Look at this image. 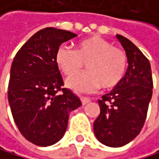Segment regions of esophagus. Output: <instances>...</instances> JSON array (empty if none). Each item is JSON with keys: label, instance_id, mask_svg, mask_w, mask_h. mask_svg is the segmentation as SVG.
Here are the masks:
<instances>
[{"label": "esophagus", "instance_id": "1", "mask_svg": "<svg viewBox=\"0 0 159 159\" xmlns=\"http://www.w3.org/2000/svg\"><path fill=\"white\" fill-rule=\"evenodd\" d=\"M80 99H81V102L83 105H85V104L90 102V99H89L88 97H80Z\"/></svg>", "mask_w": 159, "mask_h": 159}]
</instances>
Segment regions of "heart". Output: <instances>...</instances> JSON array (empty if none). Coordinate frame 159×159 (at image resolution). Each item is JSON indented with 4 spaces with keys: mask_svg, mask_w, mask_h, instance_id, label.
Instances as JSON below:
<instances>
[{
    "mask_svg": "<svg viewBox=\"0 0 159 159\" xmlns=\"http://www.w3.org/2000/svg\"><path fill=\"white\" fill-rule=\"evenodd\" d=\"M55 61L67 76L73 75L86 63L87 71L66 80V86L75 92H94L100 86L106 90L116 87L128 65L125 51L98 35L79 41L75 50L65 44L60 45L55 53Z\"/></svg>",
    "mask_w": 159,
    "mask_h": 159,
    "instance_id": "heart-1",
    "label": "heart"
}]
</instances>
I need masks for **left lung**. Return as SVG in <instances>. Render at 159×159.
I'll return each instance as SVG.
<instances>
[{"label":"left lung","instance_id":"8db88e82","mask_svg":"<svg viewBox=\"0 0 159 159\" xmlns=\"http://www.w3.org/2000/svg\"><path fill=\"white\" fill-rule=\"evenodd\" d=\"M116 36L126 51L129 66L122 81L98 101L100 115L93 126L97 139L111 148L126 145L139 134L153 87L148 59L128 38Z\"/></svg>","mask_w":159,"mask_h":159}]
</instances>
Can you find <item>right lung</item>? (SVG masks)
I'll return each mask as SVG.
<instances>
[{
  "mask_svg": "<svg viewBox=\"0 0 159 159\" xmlns=\"http://www.w3.org/2000/svg\"><path fill=\"white\" fill-rule=\"evenodd\" d=\"M68 30L45 27L34 33L16 54L7 99L20 134L39 147L56 143L66 132L69 114L82 103L63 79L55 61L57 48L76 37Z\"/></svg>",
  "mask_w": 159,
  "mask_h": 159,
  "instance_id": "obj_1",
  "label": "right lung"
}]
</instances>
